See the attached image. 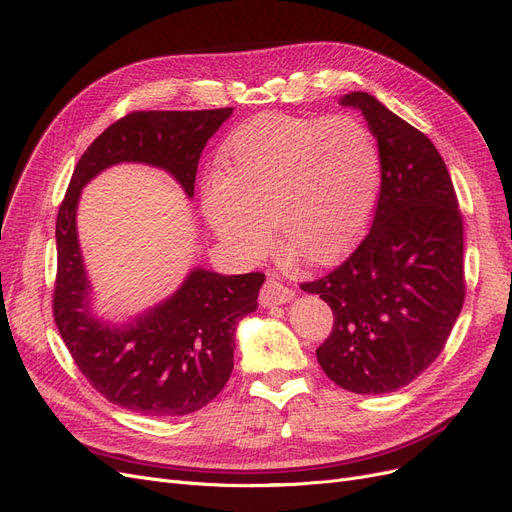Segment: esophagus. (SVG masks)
Masks as SVG:
<instances>
[{
  "instance_id": "34e87169",
  "label": "esophagus",
  "mask_w": 512,
  "mask_h": 512,
  "mask_svg": "<svg viewBox=\"0 0 512 512\" xmlns=\"http://www.w3.org/2000/svg\"><path fill=\"white\" fill-rule=\"evenodd\" d=\"M295 299V293L291 291V288L284 286L282 282L270 278L268 282L263 284L261 288V295H259V303L263 307H274V305H284L288 301Z\"/></svg>"
}]
</instances>
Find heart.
Listing matches in <instances>:
<instances>
[{
	"label": "heart",
	"mask_w": 512,
	"mask_h": 512,
	"mask_svg": "<svg viewBox=\"0 0 512 512\" xmlns=\"http://www.w3.org/2000/svg\"><path fill=\"white\" fill-rule=\"evenodd\" d=\"M221 165L203 177L201 209L240 261L270 249V216L288 257L335 259L362 234L381 190L379 146L347 115H259L224 142Z\"/></svg>",
	"instance_id": "1"
}]
</instances>
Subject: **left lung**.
Masks as SVG:
<instances>
[{
    "instance_id": "obj_1",
    "label": "left lung",
    "mask_w": 512,
    "mask_h": 512,
    "mask_svg": "<svg viewBox=\"0 0 512 512\" xmlns=\"http://www.w3.org/2000/svg\"><path fill=\"white\" fill-rule=\"evenodd\" d=\"M341 106L364 115L381 154V194L368 236L328 276L301 284L335 316L316 358L360 395L412 383L446 345L464 301L462 215L452 177L425 133L366 92Z\"/></svg>"
}]
</instances>
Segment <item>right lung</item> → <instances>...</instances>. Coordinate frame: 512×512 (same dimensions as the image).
<instances>
[{
    "mask_svg": "<svg viewBox=\"0 0 512 512\" xmlns=\"http://www.w3.org/2000/svg\"><path fill=\"white\" fill-rule=\"evenodd\" d=\"M232 110H148L123 117L83 152L60 205L54 320L85 379L125 410L163 418L207 406L230 379L236 328L257 309L265 276L192 268L167 299L127 322H108L94 311L79 244L81 190L108 167L142 163L167 171L192 198L201 152Z\"/></svg>",
    "mask_w": 512,
    "mask_h": 512,
    "instance_id": "obj_1",
    "label": "right lung"
}]
</instances>
